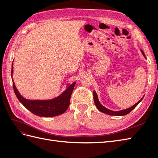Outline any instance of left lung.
<instances>
[{"label":"left lung","mask_w":158,"mask_h":158,"mask_svg":"<svg viewBox=\"0 0 158 158\" xmlns=\"http://www.w3.org/2000/svg\"><path fill=\"white\" fill-rule=\"evenodd\" d=\"M142 51V55H144L145 56V55H144V52L142 51V50H141ZM146 58V57H145ZM143 98L139 100L136 104L134 105V106H132V107H131L130 108H128V109H123V110H121V111H111V110H110L106 107H105L104 106H103L100 103L99 99H98V95L96 94V92H95V91H94V102H95V106H96V107L98 109V110L99 111H101L102 113H104L106 114H109V115H114V116H123V115H126V114H128L129 113H130L132 110H133L134 109H135L138 105V103H139L142 100Z\"/></svg>","instance_id":"obj_1"}]
</instances>
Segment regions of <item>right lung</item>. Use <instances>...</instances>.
Listing matches in <instances>:
<instances>
[{"instance_id": "obj_1", "label": "right lung", "mask_w": 158, "mask_h": 158, "mask_svg": "<svg viewBox=\"0 0 158 158\" xmlns=\"http://www.w3.org/2000/svg\"><path fill=\"white\" fill-rule=\"evenodd\" d=\"M13 63L12 64L11 76L12 79ZM76 83L68 85L64 92L58 97L48 100H30L22 97L19 93L13 82V88L19 101L26 109L37 116L43 117H52L64 113L70 104L71 94L73 93Z\"/></svg>"}]
</instances>
